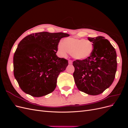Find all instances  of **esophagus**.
<instances>
[{
  "instance_id": "obj_1",
  "label": "esophagus",
  "mask_w": 128,
  "mask_h": 128,
  "mask_svg": "<svg viewBox=\"0 0 128 128\" xmlns=\"http://www.w3.org/2000/svg\"><path fill=\"white\" fill-rule=\"evenodd\" d=\"M68 63H69V64H72V61L71 60H68Z\"/></svg>"
}]
</instances>
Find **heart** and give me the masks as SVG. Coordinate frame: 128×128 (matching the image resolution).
<instances>
[{
	"label": "heart",
	"mask_w": 128,
	"mask_h": 128,
	"mask_svg": "<svg viewBox=\"0 0 128 128\" xmlns=\"http://www.w3.org/2000/svg\"><path fill=\"white\" fill-rule=\"evenodd\" d=\"M57 49L61 56H66L69 52L74 59L83 60L91 55L94 51V45L90 40L68 37L58 44Z\"/></svg>",
	"instance_id": "b5f03b06"
}]
</instances>
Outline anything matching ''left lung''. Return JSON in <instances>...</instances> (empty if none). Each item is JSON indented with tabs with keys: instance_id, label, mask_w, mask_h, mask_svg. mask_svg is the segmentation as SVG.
I'll use <instances>...</instances> for the list:
<instances>
[{
	"instance_id": "8db88e82",
	"label": "left lung",
	"mask_w": 128,
	"mask_h": 128,
	"mask_svg": "<svg viewBox=\"0 0 128 128\" xmlns=\"http://www.w3.org/2000/svg\"><path fill=\"white\" fill-rule=\"evenodd\" d=\"M88 40L92 42L94 51L88 59L73 62V76L80 91L96 96L113 83L117 70V56L113 46L104 37H88Z\"/></svg>"
}]
</instances>
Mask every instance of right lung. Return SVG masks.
Instances as JSON below:
<instances>
[{
  "instance_id": "add662e5",
  "label": "right lung",
  "mask_w": 128,
  "mask_h": 128,
  "mask_svg": "<svg viewBox=\"0 0 128 128\" xmlns=\"http://www.w3.org/2000/svg\"><path fill=\"white\" fill-rule=\"evenodd\" d=\"M63 32L30 34L18 46L13 57L14 75L21 90L34 97L52 92L58 77L65 70L68 60L57 56V46Z\"/></svg>"
}]
</instances>
